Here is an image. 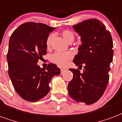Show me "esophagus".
<instances>
[{
  "label": "esophagus",
  "mask_w": 122,
  "mask_h": 122,
  "mask_svg": "<svg viewBox=\"0 0 122 122\" xmlns=\"http://www.w3.org/2000/svg\"><path fill=\"white\" fill-rule=\"evenodd\" d=\"M65 69H64V68H61V74H62V73L64 71H65Z\"/></svg>",
  "instance_id": "obj_1"
}]
</instances>
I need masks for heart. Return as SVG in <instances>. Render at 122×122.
I'll list each match as a JSON object with an SVG mask.
<instances>
[{
	"label": "heart",
	"mask_w": 122,
	"mask_h": 122,
	"mask_svg": "<svg viewBox=\"0 0 122 122\" xmlns=\"http://www.w3.org/2000/svg\"><path fill=\"white\" fill-rule=\"evenodd\" d=\"M61 35L63 36V37L65 39V40L67 42H69L71 39H74V34L70 30H64L61 32ZM53 34H50L48 37L46 39V46L49 48L50 46L51 41L53 39ZM73 54L72 52H56L51 57V60L53 63H56L59 66H66L68 63V61L72 58Z\"/></svg>",
	"instance_id": "b5f03b06"
}]
</instances>
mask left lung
Listing matches in <instances>:
<instances>
[{
  "label": "left lung",
  "mask_w": 122,
  "mask_h": 122,
  "mask_svg": "<svg viewBox=\"0 0 122 122\" xmlns=\"http://www.w3.org/2000/svg\"><path fill=\"white\" fill-rule=\"evenodd\" d=\"M72 28L82 43L73 62L79 67L84 65V69L82 73L78 69H69L73 78L68 85V94L77 102L91 105L100 100L107 86L113 57L112 39L99 20H85Z\"/></svg>",
  "instance_id": "1"
}]
</instances>
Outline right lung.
<instances>
[{
  "instance_id": "obj_1",
  "label": "right lung",
  "mask_w": 122,
  "mask_h": 122,
  "mask_svg": "<svg viewBox=\"0 0 122 122\" xmlns=\"http://www.w3.org/2000/svg\"><path fill=\"white\" fill-rule=\"evenodd\" d=\"M52 28L43 23L26 22L13 31L10 39L7 61L8 74L14 89L24 100L36 102L47 95L49 83L60 69L49 64L46 69L37 65L46 54V39Z\"/></svg>"
}]
</instances>
